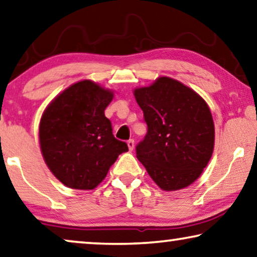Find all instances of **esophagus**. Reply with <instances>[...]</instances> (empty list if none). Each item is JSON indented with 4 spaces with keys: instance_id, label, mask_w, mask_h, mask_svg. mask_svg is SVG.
<instances>
[{
    "instance_id": "esophagus-1",
    "label": "esophagus",
    "mask_w": 257,
    "mask_h": 257,
    "mask_svg": "<svg viewBox=\"0 0 257 257\" xmlns=\"http://www.w3.org/2000/svg\"><path fill=\"white\" fill-rule=\"evenodd\" d=\"M127 144H128L129 150L133 151L134 148H135V141H134V140H129V141L127 142Z\"/></svg>"
}]
</instances>
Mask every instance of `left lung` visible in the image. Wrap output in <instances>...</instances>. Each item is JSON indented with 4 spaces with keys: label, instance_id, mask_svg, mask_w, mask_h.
I'll return each instance as SVG.
<instances>
[{
    "label": "left lung",
    "instance_id": "obj_1",
    "mask_svg": "<svg viewBox=\"0 0 257 257\" xmlns=\"http://www.w3.org/2000/svg\"><path fill=\"white\" fill-rule=\"evenodd\" d=\"M148 133L137 159L163 190L188 187L208 165L214 145L211 112L201 95L170 77L134 91Z\"/></svg>",
    "mask_w": 257,
    "mask_h": 257
}]
</instances>
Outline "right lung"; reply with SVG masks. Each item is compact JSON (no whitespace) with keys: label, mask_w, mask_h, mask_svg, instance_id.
<instances>
[{"label":"right lung","mask_w":257,"mask_h":257,"mask_svg":"<svg viewBox=\"0 0 257 257\" xmlns=\"http://www.w3.org/2000/svg\"><path fill=\"white\" fill-rule=\"evenodd\" d=\"M112 99V91L80 80L57 95L41 116V153L55 178L69 188H95L118 155L128 151L105 116Z\"/></svg>","instance_id":"obj_1"}]
</instances>
